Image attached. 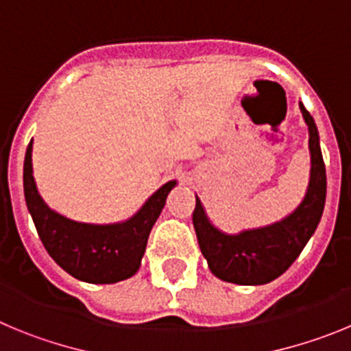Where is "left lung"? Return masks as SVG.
Here are the masks:
<instances>
[{
	"mask_svg": "<svg viewBox=\"0 0 351 351\" xmlns=\"http://www.w3.org/2000/svg\"><path fill=\"white\" fill-rule=\"evenodd\" d=\"M309 131L311 173L302 203L289 217L271 226L226 234L208 219L195 195L192 213L199 248L217 278L236 285H264L285 273L317 230L325 206L327 176L320 150V136L313 117L299 103Z\"/></svg>",
	"mask_w": 351,
	"mask_h": 351,
	"instance_id": "obj_1",
	"label": "left lung"
}]
</instances>
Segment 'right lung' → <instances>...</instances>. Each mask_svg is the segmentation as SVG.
I'll return each instance as SVG.
<instances>
[{
	"instance_id": "add662e5",
	"label": "right lung",
	"mask_w": 351,
	"mask_h": 351,
	"mask_svg": "<svg viewBox=\"0 0 351 351\" xmlns=\"http://www.w3.org/2000/svg\"><path fill=\"white\" fill-rule=\"evenodd\" d=\"M33 140L24 159V195L38 236L59 266L77 280L87 283H117L128 280L141 266L148 234L159 219L166 197L176 180L159 191L131 219L117 223H84L66 219L47 206L33 176Z\"/></svg>"
}]
</instances>
